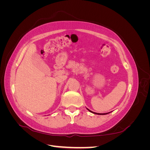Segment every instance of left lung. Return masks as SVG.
<instances>
[{"instance_id": "8db88e82", "label": "left lung", "mask_w": 150, "mask_h": 150, "mask_svg": "<svg viewBox=\"0 0 150 150\" xmlns=\"http://www.w3.org/2000/svg\"><path fill=\"white\" fill-rule=\"evenodd\" d=\"M90 112H93V113H94V114H96V115H106V114H108V113H96V112H93V111H90L89 110H88Z\"/></svg>"}]
</instances>
